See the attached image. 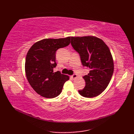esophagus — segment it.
<instances>
[{"mask_svg":"<svg viewBox=\"0 0 134 134\" xmlns=\"http://www.w3.org/2000/svg\"><path fill=\"white\" fill-rule=\"evenodd\" d=\"M77 75L76 74H73L72 76H71V78L73 79H76V78H77Z\"/></svg>","mask_w":134,"mask_h":134,"instance_id":"obj_1","label":"esophagus"}]
</instances>
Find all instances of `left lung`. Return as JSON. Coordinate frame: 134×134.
Returning a JSON list of instances; mask_svg holds the SVG:
<instances>
[{"label": "left lung", "instance_id": "left-lung-1", "mask_svg": "<svg viewBox=\"0 0 134 134\" xmlns=\"http://www.w3.org/2000/svg\"><path fill=\"white\" fill-rule=\"evenodd\" d=\"M72 47L80 56L83 66L90 69L83 78L86 85L78 91L87 98L97 97L104 92L109 83L114 70L113 60L109 48L97 37H71Z\"/></svg>", "mask_w": 134, "mask_h": 134}]
</instances>
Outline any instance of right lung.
<instances>
[{
  "label": "right lung",
  "instance_id": "add662e5",
  "mask_svg": "<svg viewBox=\"0 0 134 134\" xmlns=\"http://www.w3.org/2000/svg\"><path fill=\"white\" fill-rule=\"evenodd\" d=\"M71 37L63 38H45L36 42L28 51L25 60V73L30 86L38 94L52 98L61 93L69 76L59 71L56 66V52L70 43Z\"/></svg>",
  "mask_w": 134,
  "mask_h": 134
}]
</instances>
